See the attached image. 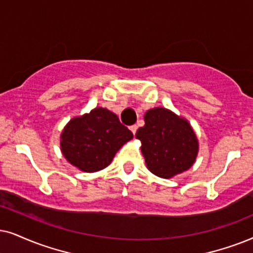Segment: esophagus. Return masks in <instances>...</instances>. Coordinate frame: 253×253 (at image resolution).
I'll use <instances>...</instances> for the list:
<instances>
[{
	"instance_id": "1",
	"label": "esophagus",
	"mask_w": 253,
	"mask_h": 253,
	"mask_svg": "<svg viewBox=\"0 0 253 253\" xmlns=\"http://www.w3.org/2000/svg\"><path fill=\"white\" fill-rule=\"evenodd\" d=\"M129 129L132 130V133L134 134V135H135V133H136V130H137V126H136V125H132V126L129 127Z\"/></svg>"
}]
</instances>
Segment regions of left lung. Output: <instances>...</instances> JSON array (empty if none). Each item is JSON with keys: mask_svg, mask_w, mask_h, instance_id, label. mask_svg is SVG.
<instances>
[{"mask_svg": "<svg viewBox=\"0 0 253 253\" xmlns=\"http://www.w3.org/2000/svg\"><path fill=\"white\" fill-rule=\"evenodd\" d=\"M141 141L147 168L169 178L189 169L198 152L197 137L187 120L162 107L145 114V126L135 134Z\"/></svg>", "mask_w": 253, "mask_h": 253, "instance_id": "1", "label": "left lung"}]
</instances>
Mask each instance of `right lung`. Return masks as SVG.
<instances>
[{"instance_id":"add662e5","label":"right lung","mask_w":253,"mask_h":253,"mask_svg":"<svg viewBox=\"0 0 253 253\" xmlns=\"http://www.w3.org/2000/svg\"><path fill=\"white\" fill-rule=\"evenodd\" d=\"M60 137L63 155L70 164L83 171L93 172L106 168L133 133L116 114L97 107L88 114L73 118Z\"/></svg>"}]
</instances>
